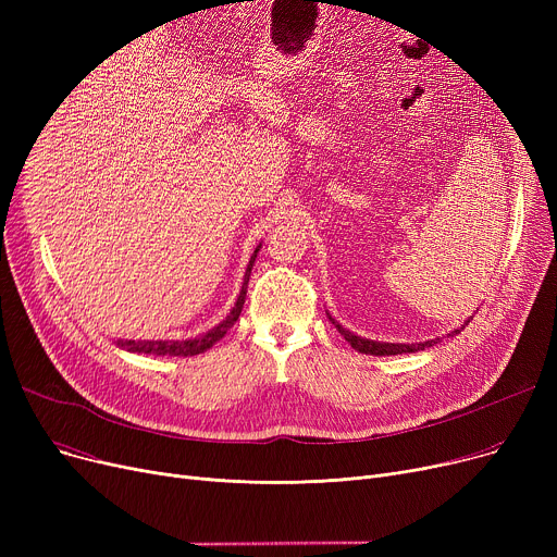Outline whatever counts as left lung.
<instances>
[{
	"label": "left lung",
	"instance_id": "obj_1",
	"mask_svg": "<svg viewBox=\"0 0 557 557\" xmlns=\"http://www.w3.org/2000/svg\"><path fill=\"white\" fill-rule=\"evenodd\" d=\"M330 315V313H327ZM330 320L332 323L336 325V330L345 336V341L352 345L355 349H359V352H363V355H374V357H386V355H404V352H420V349H424V347H431V345H435L437 341H441V336L437 338H429V341H420V343H386V341H370V338H363V336H357L355 332H349V330H345L338 320H334L332 315H330ZM470 323V318L465 320V323L460 325V327H456V330H451L447 336H454V334H460V330H465V325Z\"/></svg>",
	"mask_w": 557,
	"mask_h": 557
}]
</instances>
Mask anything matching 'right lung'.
Returning a JSON list of instances; mask_svg holds the SVG:
<instances>
[{
  "mask_svg": "<svg viewBox=\"0 0 557 557\" xmlns=\"http://www.w3.org/2000/svg\"><path fill=\"white\" fill-rule=\"evenodd\" d=\"M261 244L255 248L252 257H250V263L246 269V275H244V286H242V294L237 298V305L232 307L230 315L223 320V323H219L214 330H210L208 334H202L198 338H189V341H116V345L124 347L126 352H133V355H153V357H194V355H202L208 352V349L219 343L227 330L237 323L239 315H242V309H244V302H246V294H248V280H250V273H252V263L257 259V252H259Z\"/></svg>",
  "mask_w": 557,
  "mask_h": 557,
  "instance_id": "right-lung-1",
  "label": "right lung"
}]
</instances>
